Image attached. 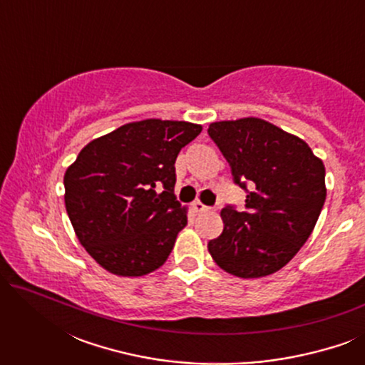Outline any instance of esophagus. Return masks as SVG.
<instances>
[{
  "mask_svg": "<svg viewBox=\"0 0 365 365\" xmlns=\"http://www.w3.org/2000/svg\"><path fill=\"white\" fill-rule=\"evenodd\" d=\"M192 209H194V211H196V212H204V211H207V206H204V204L201 202V201H194L192 202Z\"/></svg>",
  "mask_w": 365,
  "mask_h": 365,
  "instance_id": "esophagus-1",
  "label": "esophagus"
}]
</instances>
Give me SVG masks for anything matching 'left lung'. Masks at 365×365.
Returning a JSON list of instances; mask_svg holds the SVG:
<instances>
[{
    "label": "left lung",
    "instance_id": "obj_1",
    "mask_svg": "<svg viewBox=\"0 0 365 365\" xmlns=\"http://www.w3.org/2000/svg\"><path fill=\"white\" fill-rule=\"evenodd\" d=\"M207 133L227 159L234 182L247 192L246 211H221L224 229L209 241V254L242 279L277 272L316 226L326 201V168L306 141L264 119L211 123Z\"/></svg>",
    "mask_w": 365,
    "mask_h": 365
}]
</instances>
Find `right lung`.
Listing matches in <instances>:
<instances>
[{"label": "right lung", "instance_id": "right-lung-1", "mask_svg": "<svg viewBox=\"0 0 365 365\" xmlns=\"http://www.w3.org/2000/svg\"><path fill=\"white\" fill-rule=\"evenodd\" d=\"M201 131L186 121L144 119L81 149L64 174V204L79 242L99 266L138 277L166 262L187 224V209L174 196V163Z\"/></svg>", "mask_w": 365, "mask_h": 365}]
</instances>
